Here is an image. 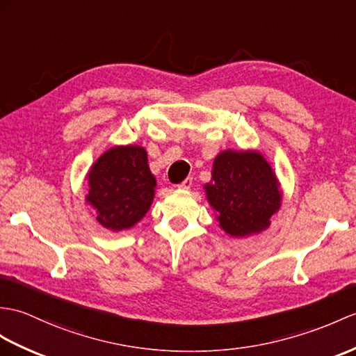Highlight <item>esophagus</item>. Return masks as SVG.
Wrapping results in <instances>:
<instances>
[{
  "instance_id": "1",
  "label": "esophagus",
  "mask_w": 356,
  "mask_h": 356,
  "mask_svg": "<svg viewBox=\"0 0 356 356\" xmlns=\"http://www.w3.org/2000/svg\"><path fill=\"white\" fill-rule=\"evenodd\" d=\"M179 188H181V189H189L193 186V177H186L184 181H181V184H179L177 185Z\"/></svg>"
}]
</instances>
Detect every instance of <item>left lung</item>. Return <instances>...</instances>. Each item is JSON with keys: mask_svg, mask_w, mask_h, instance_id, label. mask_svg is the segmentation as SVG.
<instances>
[{"mask_svg": "<svg viewBox=\"0 0 356 356\" xmlns=\"http://www.w3.org/2000/svg\"><path fill=\"white\" fill-rule=\"evenodd\" d=\"M218 211L220 226L232 236L261 232L280 206L275 172L259 153L227 150L213 161L212 181L204 186Z\"/></svg>", "mask_w": 356, "mask_h": 356, "instance_id": "8db88e82", "label": "left lung"}]
</instances>
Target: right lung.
I'll return each mask as SVG.
<instances>
[{
  "instance_id": "1",
  "label": "right lung",
  "mask_w": 356,
  "mask_h": 356,
  "mask_svg": "<svg viewBox=\"0 0 356 356\" xmlns=\"http://www.w3.org/2000/svg\"><path fill=\"white\" fill-rule=\"evenodd\" d=\"M86 200L97 209L106 229H129L145 216L154 195L156 180L147 153L138 145L113 147L89 171Z\"/></svg>"
}]
</instances>
